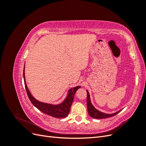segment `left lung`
Listing matches in <instances>:
<instances>
[{
  "label": "left lung",
  "mask_w": 146,
  "mask_h": 146,
  "mask_svg": "<svg viewBox=\"0 0 146 146\" xmlns=\"http://www.w3.org/2000/svg\"><path fill=\"white\" fill-rule=\"evenodd\" d=\"M87 92V108H88V114L89 115L95 119H104V118H107V117H110L113 116L114 115H116L117 113H119L122 110H119V111L114 113L113 114H107V113H104L101 112L99 110H98L97 109L95 108V107H94L92 104H91V102L90 100V94L89 92L88 91H86Z\"/></svg>",
  "instance_id": "1"
}]
</instances>
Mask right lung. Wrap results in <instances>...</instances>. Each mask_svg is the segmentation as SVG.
<instances>
[{
	"label": "right lung",
	"instance_id": "right-lung-1",
	"mask_svg": "<svg viewBox=\"0 0 146 146\" xmlns=\"http://www.w3.org/2000/svg\"><path fill=\"white\" fill-rule=\"evenodd\" d=\"M23 76L25 87L26 91H27V96L30 100L31 101V102L32 103V104L35 107L40 110L42 113L56 118H64L68 115L70 112V107H71L72 102L74 100L75 93H76L77 90L81 87L80 86H78L73 88H70L68 91L67 97H66V98L64 100L62 103L58 105H52L39 102L36 99H35V98H34L32 95L31 94L25 82V65L23 71Z\"/></svg>",
	"mask_w": 146,
	"mask_h": 146
}]
</instances>
